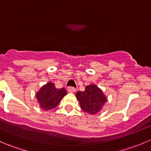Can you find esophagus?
<instances>
[{"label":"esophagus","mask_w":151,"mask_h":151,"mask_svg":"<svg viewBox=\"0 0 151 151\" xmlns=\"http://www.w3.org/2000/svg\"><path fill=\"white\" fill-rule=\"evenodd\" d=\"M68 91L69 92V93H74V92L76 91V89L74 88V87H69L68 88Z\"/></svg>","instance_id":"34e87169"}]
</instances>
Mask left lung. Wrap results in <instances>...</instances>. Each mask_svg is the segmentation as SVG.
<instances>
[{"mask_svg":"<svg viewBox=\"0 0 151 151\" xmlns=\"http://www.w3.org/2000/svg\"><path fill=\"white\" fill-rule=\"evenodd\" d=\"M76 97L82 110L90 114L98 113L107 101L102 90L96 85H88L83 92H77Z\"/></svg>","mask_w":151,"mask_h":151,"instance_id":"obj_1","label":"left lung"}]
</instances>
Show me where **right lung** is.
<instances>
[{
    "instance_id": "obj_1",
    "label": "right lung",
    "mask_w": 151,
    "mask_h": 151,
    "mask_svg": "<svg viewBox=\"0 0 151 151\" xmlns=\"http://www.w3.org/2000/svg\"><path fill=\"white\" fill-rule=\"evenodd\" d=\"M66 94L67 93L64 88H55L54 84L48 82L37 92L36 98L40 107L44 110L49 111L56 107Z\"/></svg>"
}]
</instances>
